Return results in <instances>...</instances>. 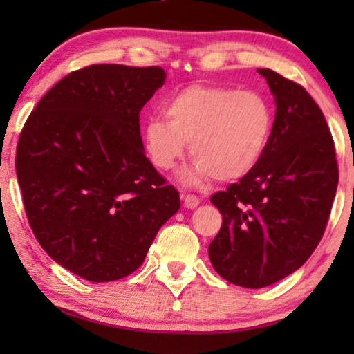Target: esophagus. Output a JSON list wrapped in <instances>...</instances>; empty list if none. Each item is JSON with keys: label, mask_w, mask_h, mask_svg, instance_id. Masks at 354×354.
Segmentation results:
<instances>
[{"label": "esophagus", "mask_w": 354, "mask_h": 354, "mask_svg": "<svg viewBox=\"0 0 354 354\" xmlns=\"http://www.w3.org/2000/svg\"><path fill=\"white\" fill-rule=\"evenodd\" d=\"M182 200H183V206L188 207V209H193V207L200 205V200H198L195 195H182Z\"/></svg>", "instance_id": "obj_1"}]
</instances>
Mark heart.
Wrapping results in <instances>:
<instances>
[{
    "label": "heart",
    "mask_w": 354,
    "mask_h": 354,
    "mask_svg": "<svg viewBox=\"0 0 354 354\" xmlns=\"http://www.w3.org/2000/svg\"><path fill=\"white\" fill-rule=\"evenodd\" d=\"M164 119L149 118L143 143L149 161L169 171L190 142L193 162L182 172L187 185L240 180L258 166L274 129V109L258 90L192 85L169 96Z\"/></svg>",
    "instance_id": "1"
}]
</instances>
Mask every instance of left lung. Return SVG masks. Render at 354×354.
<instances>
[{
    "instance_id": "obj_1",
    "label": "left lung",
    "mask_w": 354,
    "mask_h": 354,
    "mask_svg": "<svg viewBox=\"0 0 354 354\" xmlns=\"http://www.w3.org/2000/svg\"><path fill=\"white\" fill-rule=\"evenodd\" d=\"M275 101L270 142L248 176L217 192L222 214L209 259L230 283L263 288L306 263L326 230L338 185L326 118L301 85L258 69Z\"/></svg>"
}]
</instances>
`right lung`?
<instances>
[{
    "instance_id": "right-lung-1",
    "label": "right lung",
    "mask_w": 354,
    "mask_h": 354,
    "mask_svg": "<svg viewBox=\"0 0 354 354\" xmlns=\"http://www.w3.org/2000/svg\"><path fill=\"white\" fill-rule=\"evenodd\" d=\"M164 80L156 66L74 71L21 132L16 174L28 224L57 264L90 282L137 270L180 207L140 135V111Z\"/></svg>"
}]
</instances>
